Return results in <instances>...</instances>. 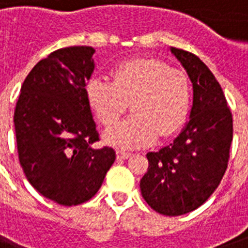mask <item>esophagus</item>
<instances>
[{"label": "esophagus", "mask_w": 248, "mask_h": 248, "mask_svg": "<svg viewBox=\"0 0 248 248\" xmlns=\"http://www.w3.org/2000/svg\"><path fill=\"white\" fill-rule=\"evenodd\" d=\"M131 157V153H127V152L117 151V158L118 159H127Z\"/></svg>", "instance_id": "obj_1"}]
</instances>
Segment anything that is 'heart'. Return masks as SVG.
Returning <instances> with one entry per match:
<instances>
[{"label":"heart","mask_w":248,"mask_h":248,"mask_svg":"<svg viewBox=\"0 0 248 248\" xmlns=\"http://www.w3.org/2000/svg\"><path fill=\"white\" fill-rule=\"evenodd\" d=\"M112 76V81L93 77L86 83L90 107L105 126L116 124L130 103L132 114L105 131V143L136 149L183 126L190 104V83L184 72L159 60L134 59L120 64Z\"/></svg>","instance_id":"1"}]
</instances>
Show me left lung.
Segmentation results:
<instances>
[{"label": "left lung", "instance_id": "8db88e82", "mask_svg": "<svg viewBox=\"0 0 248 248\" xmlns=\"http://www.w3.org/2000/svg\"><path fill=\"white\" fill-rule=\"evenodd\" d=\"M193 89L189 120L173 141L148 153L141 196L155 211L180 216L194 211L219 186L229 159L233 120L219 82L190 52L170 47Z\"/></svg>", "mask_w": 248, "mask_h": 248}]
</instances>
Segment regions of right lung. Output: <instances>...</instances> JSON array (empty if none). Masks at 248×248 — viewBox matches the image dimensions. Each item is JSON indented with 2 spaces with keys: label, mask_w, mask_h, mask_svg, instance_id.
<instances>
[{
  "label": "right lung",
  "mask_w": 248,
  "mask_h": 248,
  "mask_svg": "<svg viewBox=\"0 0 248 248\" xmlns=\"http://www.w3.org/2000/svg\"><path fill=\"white\" fill-rule=\"evenodd\" d=\"M93 54L90 46H72L38 62L14 113L25 176L37 192L63 206L93 198L116 159L112 148L93 147L99 134L86 96Z\"/></svg>",
  "instance_id": "add662e5"
}]
</instances>
